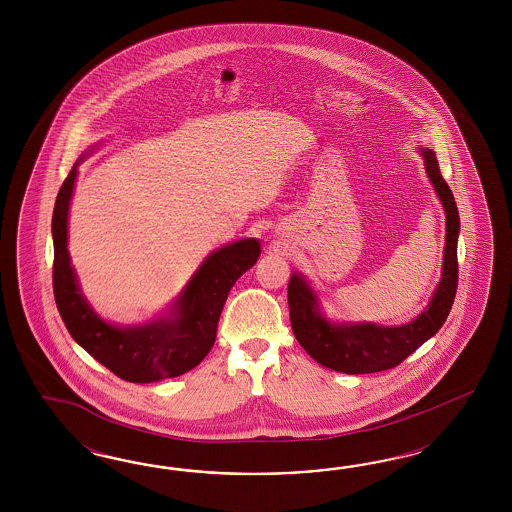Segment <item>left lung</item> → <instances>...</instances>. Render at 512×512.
<instances>
[{
  "mask_svg": "<svg viewBox=\"0 0 512 512\" xmlns=\"http://www.w3.org/2000/svg\"><path fill=\"white\" fill-rule=\"evenodd\" d=\"M426 174L434 184L435 193L445 208L447 236L443 251V272L428 308L417 319L402 326H381L373 323H330L319 310L317 295L300 274L289 281V315L296 340L304 351L321 366L336 372H385L402 364L420 345L435 336L449 317L458 287V233L460 216L454 195L443 180L439 163L432 150H420Z\"/></svg>",
  "mask_w": 512,
  "mask_h": 512,
  "instance_id": "1",
  "label": "left lung"
}]
</instances>
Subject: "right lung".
Instances as JSON below:
<instances>
[{
	"label": "right lung",
	"instance_id": "add662e5",
	"mask_svg": "<svg viewBox=\"0 0 512 512\" xmlns=\"http://www.w3.org/2000/svg\"><path fill=\"white\" fill-rule=\"evenodd\" d=\"M80 161L60 187L52 214V285L63 323L80 347L129 383H154L193 370L216 341L217 321L234 281L257 263L259 240L244 238L210 253L167 317L148 325H109L80 293L67 251V216Z\"/></svg>",
	"mask_w": 512,
	"mask_h": 512
}]
</instances>
